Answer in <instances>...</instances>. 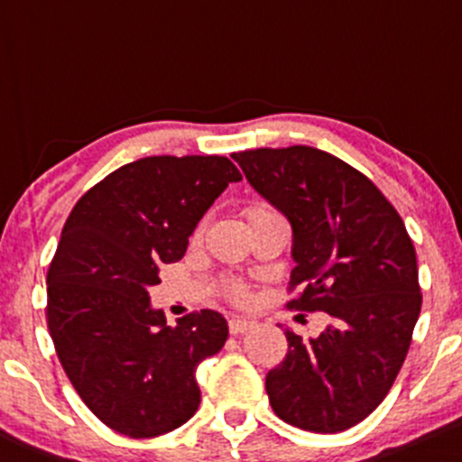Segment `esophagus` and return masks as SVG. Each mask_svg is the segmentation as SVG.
Masks as SVG:
<instances>
[{"mask_svg": "<svg viewBox=\"0 0 462 462\" xmlns=\"http://www.w3.org/2000/svg\"><path fill=\"white\" fill-rule=\"evenodd\" d=\"M253 320H248V319H242V316H231L229 319V331L233 336H237V334H246L248 329H253Z\"/></svg>", "mask_w": 462, "mask_h": 462, "instance_id": "obj_1", "label": "esophagus"}]
</instances>
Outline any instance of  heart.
<instances>
[{"label": "heart", "mask_w": 462, "mask_h": 462, "mask_svg": "<svg viewBox=\"0 0 462 462\" xmlns=\"http://www.w3.org/2000/svg\"><path fill=\"white\" fill-rule=\"evenodd\" d=\"M268 214H277V211H273L268 205H251L246 209V217L248 220H255V217H262V216H268ZM200 236V229L196 231V237ZM222 290H225V294L229 297L231 300H236V303H242L248 297V290L242 282H237V279H226L225 283H222Z\"/></svg>", "instance_id": "obj_1"}]
</instances>
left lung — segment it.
Masks as SVG:
<instances>
[{"mask_svg":"<svg viewBox=\"0 0 462 462\" xmlns=\"http://www.w3.org/2000/svg\"><path fill=\"white\" fill-rule=\"evenodd\" d=\"M248 183L292 225L288 308L328 312L319 338L286 331L288 354L268 371L274 414L334 434L391 391L421 312L417 253L397 209L365 174L310 146L233 154Z\"/></svg>","mask_w":462,"mask_h":462,"instance_id":"8db88e82","label":"left lung"}]
</instances>
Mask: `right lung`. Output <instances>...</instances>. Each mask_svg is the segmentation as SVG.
<instances>
[{
    "label": "right lung",
    "mask_w": 462,
    "mask_h": 462,
    "mask_svg": "<svg viewBox=\"0 0 462 462\" xmlns=\"http://www.w3.org/2000/svg\"><path fill=\"white\" fill-rule=\"evenodd\" d=\"M236 180L226 157H146L93 185L67 217L48 271L50 336L78 395L119 434L159 437L199 411L196 369L225 346V316L200 310L168 325L148 288Z\"/></svg>",
    "instance_id": "1"
}]
</instances>
